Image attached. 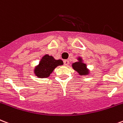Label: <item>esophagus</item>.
<instances>
[{
	"mask_svg": "<svg viewBox=\"0 0 123 123\" xmlns=\"http://www.w3.org/2000/svg\"><path fill=\"white\" fill-rule=\"evenodd\" d=\"M69 61L68 60H64V64L65 66H68V64H69Z\"/></svg>",
	"mask_w": 123,
	"mask_h": 123,
	"instance_id": "obj_1",
	"label": "esophagus"
}]
</instances>
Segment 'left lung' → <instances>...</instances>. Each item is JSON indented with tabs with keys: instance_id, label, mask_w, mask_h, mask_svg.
<instances>
[{
	"instance_id": "1",
	"label": "left lung",
	"mask_w": 123,
	"mask_h": 123,
	"mask_svg": "<svg viewBox=\"0 0 123 123\" xmlns=\"http://www.w3.org/2000/svg\"><path fill=\"white\" fill-rule=\"evenodd\" d=\"M79 61L76 62L72 64V67L74 70L78 72L79 75H85L88 74L89 71L87 70L86 65V64H84L82 62V59L80 57L78 58Z\"/></svg>"
}]
</instances>
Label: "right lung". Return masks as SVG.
Returning a JSON list of instances; mask_svg holds the SVG:
<instances>
[{
  "label": "right lung",
  "instance_id": "add662e5",
  "mask_svg": "<svg viewBox=\"0 0 123 123\" xmlns=\"http://www.w3.org/2000/svg\"><path fill=\"white\" fill-rule=\"evenodd\" d=\"M62 64L63 62L61 60H55L52 56L45 55L41 59L39 65L35 68V74L39 78H46L57 66Z\"/></svg>",
  "mask_w": 123,
  "mask_h": 123
}]
</instances>
